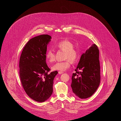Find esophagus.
Instances as JSON below:
<instances>
[{"label": "esophagus", "mask_w": 121, "mask_h": 121, "mask_svg": "<svg viewBox=\"0 0 121 121\" xmlns=\"http://www.w3.org/2000/svg\"><path fill=\"white\" fill-rule=\"evenodd\" d=\"M58 73H59V74H62V73H63V72H62V71H58Z\"/></svg>", "instance_id": "esophagus-1"}]
</instances>
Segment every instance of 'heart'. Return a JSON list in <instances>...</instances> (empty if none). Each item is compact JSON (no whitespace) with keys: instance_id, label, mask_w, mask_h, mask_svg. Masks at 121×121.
<instances>
[{"instance_id":"1","label":"heart","mask_w":121,"mask_h":121,"mask_svg":"<svg viewBox=\"0 0 121 121\" xmlns=\"http://www.w3.org/2000/svg\"><path fill=\"white\" fill-rule=\"evenodd\" d=\"M73 43L70 41L63 40L56 43L55 48L58 50L65 52L64 59L65 60L58 62L55 64L52 69L53 70L64 71L70 67L71 62L73 63L77 62L80 57V51L78 49L74 48ZM47 60L50 63L55 61V53L52 49H48L45 54Z\"/></svg>"}]
</instances>
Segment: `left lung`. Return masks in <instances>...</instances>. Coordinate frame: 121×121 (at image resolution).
<instances>
[{"label":"left lung","mask_w":121,"mask_h":121,"mask_svg":"<svg viewBox=\"0 0 121 121\" xmlns=\"http://www.w3.org/2000/svg\"><path fill=\"white\" fill-rule=\"evenodd\" d=\"M98 46L93 44L81 57L72 77L73 92L81 99L90 97L100 84V65Z\"/></svg>","instance_id":"8db88e82"}]
</instances>
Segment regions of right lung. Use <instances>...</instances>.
<instances>
[{
    "instance_id": "add662e5",
    "label": "right lung",
    "mask_w": 121,
    "mask_h": 121,
    "mask_svg": "<svg viewBox=\"0 0 121 121\" xmlns=\"http://www.w3.org/2000/svg\"><path fill=\"white\" fill-rule=\"evenodd\" d=\"M51 37L43 35L30 39L23 48L19 59V77L22 86L29 97L43 102L52 93L57 71L50 73L46 63L47 44Z\"/></svg>"
}]
</instances>
